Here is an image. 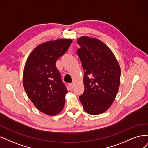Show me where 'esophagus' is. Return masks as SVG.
<instances>
[{
    "instance_id": "34e87169",
    "label": "esophagus",
    "mask_w": 148,
    "mask_h": 148,
    "mask_svg": "<svg viewBox=\"0 0 148 148\" xmlns=\"http://www.w3.org/2000/svg\"><path fill=\"white\" fill-rule=\"evenodd\" d=\"M69 87H70V88L71 89H72L73 88V87H74V83H70L69 84Z\"/></svg>"
}]
</instances>
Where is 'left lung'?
Segmentation results:
<instances>
[{"label": "left lung", "instance_id": "8db88e82", "mask_svg": "<svg viewBox=\"0 0 148 148\" xmlns=\"http://www.w3.org/2000/svg\"><path fill=\"white\" fill-rule=\"evenodd\" d=\"M77 54L84 71V91L79 98L84 110L101 114L112 104L119 91L121 70L114 53L96 38L78 39Z\"/></svg>", "mask_w": 148, "mask_h": 148}]
</instances>
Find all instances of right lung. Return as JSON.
I'll list each match as a JSON object with an SVG mask.
<instances>
[{
	"label": "right lung",
	"mask_w": 148,
	"mask_h": 148,
	"mask_svg": "<svg viewBox=\"0 0 148 148\" xmlns=\"http://www.w3.org/2000/svg\"><path fill=\"white\" fill-rule=\"evenodd\" d=\"M72 40L57 39L40 44L30 53L23 71L25 90L36 107L55 115L63 109L68 92L56 61L68 50Z\"/></svg>",
	"instance_id": "1"
}]
</instances>
